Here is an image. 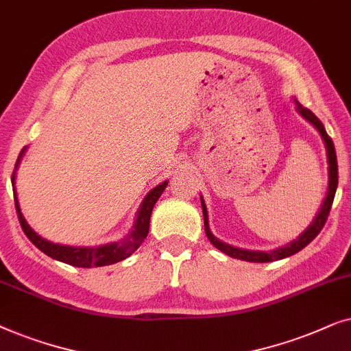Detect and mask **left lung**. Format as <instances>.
Instances as JSON below:
<instances>
[{"label": "left lung", "instance_id": "left-lung-1", "mask_svg": "<svg viewBox=\"0 0 351 351\" xmlns=\"http://www.w3.org/2000/svg\"><path fill=\"white\" fill-rule=\"evenodd\" d=\"M295 102V109L298 114H300L303 119L315 127L317 132H319L322 141L326 144V152H328V163H329V186H328V195H326L324 204L319 212H317L316 218L313 219V223L310 224V228H306L305 231L298 236V239L292 241L291 244L279 247L276 250H269V252H258V250H245V249H237V247H232L230 244H224V242L218 241L217 237L212 234L208 226V213H207V207H205L204 197L200 195V204H202V212H204V226H205V234H207L208 241L217 247L218 250H221L223 254L232 256V258L237 260H244V261H255V263H266V261H274V260H282L286 256H291L297 252H300L303 247H306L310 242L315 239V237L319 234L322 226H324L326 221H328L330 207H332L334 197H335V191H337V184H339V168H337V156H335V147L332 139L328 133H326L324 125L321 123V120L313 114L310 109L303 107L300 102L297 99H293Z\"/></svg>", "mask_w": 351, "mask_h": 351}]
</instances>
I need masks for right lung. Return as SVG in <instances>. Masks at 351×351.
<instances>
[{"mask_svg":"<svg viewBox=\"0 0 351 351\" xmlns=\"http://www.w3.org/2000/svg\"><path fill=\"white\" fill-rule=\"evenodd\" d=\"M19 165V160L16 163V168ZM16 171L12 173V191H14V202H16V210L19 221L25 236L29 237L32 244L46 254L51 258L62 261V263L78 266V268H93V266H106V265H114L117 261H121L128 258L139 245L143 244V241L146 239L149 232V221H151V213L156 202L160 197L163 191H165L168 181H163L162 184H158L144 197L141 207L138 210L136 221L132 232L119 242H110V244L97 245V247H73V245H62V244H54L43 239V237L36 234V232L29 226V223L25 221L23 215L19 207V200L16 194Z\"/></svg>","mask_w":351,"mask_h":351,"instance_id":"right-lung-1","label":"right lung"}]
</instances>
